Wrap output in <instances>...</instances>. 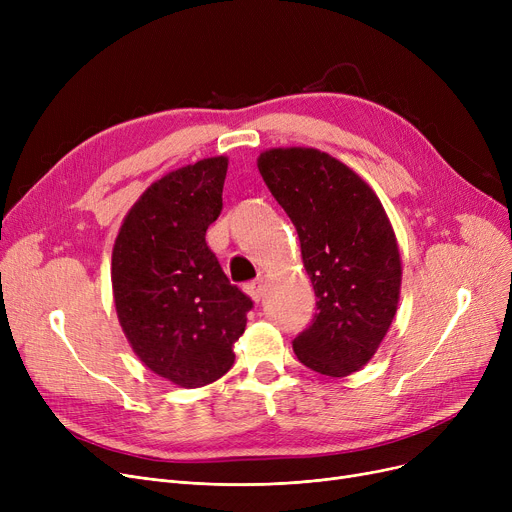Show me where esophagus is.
<instances>
[{
    "instance_id": "1",
    "label": "esophagus",
    "mask_w": 512,
    "mask_h": 512,
    "mask_svg": "<svg viewBox=\"0 0 512 512\" xmlns=\"http://www.w3.org/2000/svg\"><path fill=\"white\" fill-rule=\"evenodd\" d=\"M247 292L251 294V299H253L255 303H259V301L263 299V294H265V284H263V280L249 282V284H247Z\"/></svg>"
}]
</instances>
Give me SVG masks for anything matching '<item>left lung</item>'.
Segmentation results:
<instances>
[{
  "mask_svg": "<svg viewBox=\"0 0 512 512\" xmlns=\"http://www.w3.org/2000/svg\"><path fill=\"white\" fill-rule=\"evenodd\" d=\"M257 168L299 232L317 313L292 340L330 378L361 369L384 340L400 294V253L371 188L342 161L305 147L270 149Z\"/></svg>",
  "mask_w": 512,
  "mask_h": 512,
  "instance_id": "left-lung-1",
  "label": "left lung"
}]
</instances>
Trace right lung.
Here are the masks:
<instances>
[{"label": "right lung", "instance_id": "add662e5", "mask_svg": "<svg viewBox=\"0 0 512 512\" xmlns=\"http://www.w3.org/2000/svg\"><path fill=\"white\" fill-rule=\"evenodd\" d=\"M226 170V157H209L151 184L112 253L116 311L132 351L184 388L211 384L232 367V346L253 309L205 242L222 211Z\"/></svg>", "mask_w": 512, "mask_h": 512}]
</instances>
